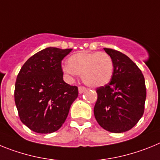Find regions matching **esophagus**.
I'll use <instances>...</instances> for the list:
<instances>
[{
    "instance_id": "obj_1",
    "label": "esophagus",
    "mask_w": 160,
    "mask_h": 160,
    "mask_svg": "<svg viewBox=\"0 0 160 160\" xmlns=\"http://www.w3.org/2000/svg\"><path fill=\"white\" fill-rule=\"evenodd\" d=\"M85 91H86V88L84 87V86H80V87H79V92H80V93H83V92Z\"/></svg>"
}]
</instances>
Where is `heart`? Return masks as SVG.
Returning a JSON list of instances; mask_svg holds the SVG:
<instances>
[{"label": "heart", "mask_w": 160, "mask_h": 160, "mask_svg": "<svg viewBox=\"0 0 160 160\" xmlns=\"http://www.w3.org/2000/svg\"><path fill=\"white\" fill-rule=\"evenodd\" d=\"M68 64L63 67L65 74H81L82 80L90 87L105 85L113 74V59L105 52L80 51L69 58Z\"/></svg>", "instance_id": "heart-1"}]
</instances>
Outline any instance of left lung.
Masks as SVG:
<instances>
[{
	"instance_id": "obj_1",
	"label": "left lung",
	"mask_w": 160,
	"mask_h": 160,
	"mask_svg": "<svg viewBox=\"0 0 160 160\" xmlns=\"http://www.w3.org/2000/svg\"><path fill=\"white\" fill-rule=\"evenodd\" d=\"M104 50L113 59V74L108 84L96 89L94 116L105 130L122 133L133 128L143 115L145 79L128 56L111 48Z\"/></svg>"
}]
</instances>
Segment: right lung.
<instances>
[{"mask_svg": "<svg viewBox=\"0 0 160 160\" xmlns=\"http://www.w3.org/2000/svg\"><path fill=\"white\" fill-rule=\"evenodd\" d=\"M72 49L47 47L27 59L17 76L14 101L20 120L39 134L60 128L79 94L63 81L61 63Z\"/></svg>", "mask_w": 160, "mask_h": 160, "instance_id": "1", "label": "right lung"}]
</instances>
